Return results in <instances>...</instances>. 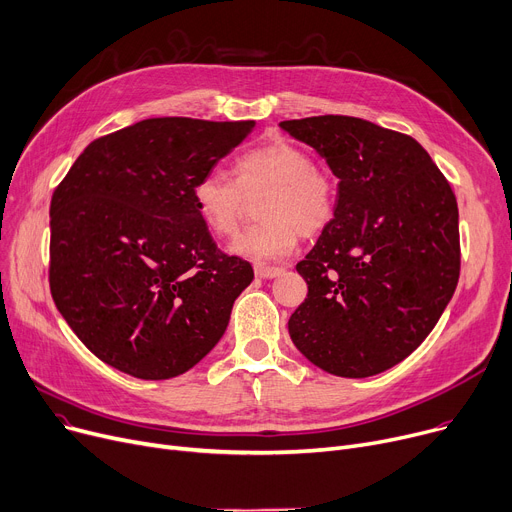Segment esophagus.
<instances>
[{
  "label": "esophagus",
  "mask_w": 512,
  "mask_h": 512,
  "mask_svg": "<svg viewBox=\"0 0 512 512\" xmlns=\"http://www.w3.org/2000/svg\"><path fill=\"white\" fill-rule=\"evenodd\" d=\"M254 273L258 279H277L283 275V268L281 266H264V264H258L254 268Z\"/></svg>",
  "instance_id": "esophagus-1"
}]
</instances>
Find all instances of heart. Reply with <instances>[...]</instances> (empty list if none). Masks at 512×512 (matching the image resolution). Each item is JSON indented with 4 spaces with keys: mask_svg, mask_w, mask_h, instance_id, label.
<instances>
[{
    "mask_svg": "<svg viewBox=\"0 0 512 512\" xmlns=\"http://www.w3.org/2000/svg\"><path fill=\"white\" fill-rule=\"evenodd\" d=\"M235 179L210 171L192 186V200L202 225L215 235H233L244 213L246 196L266 192L258 206L260 225L237 235L229 250L254 262L289 256L297 235H316L333 221L337 190L333 179L314 169L304 148L273 140L239 155Z\"/></svg>",
    "mask_w": 512,
    "mask_h": 512,
    "instance_id": "obj_1",
    "label": "heart"
}]
</instances>
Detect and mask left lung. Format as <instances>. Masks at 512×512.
I'll list each match as a JSON object with an SVG mask.
<instances>
[{"mask_svg": "<svg viewBox=\"0 0 512 512\" xmlns=\"http://www.w3.org/2000/svg\"><path fill=\"white\" fill-rule=\"evenodd\" d=\"M279 126L339 179L333 221L295 266L308 297L291 341L328 374H380L422 345L457 289V198L411 136L349 115Z\"/></svg>", "mask_w": 512, "mask_h": 512, "instance_id": "8db88e82", "label": "left lung"}]
</instances>
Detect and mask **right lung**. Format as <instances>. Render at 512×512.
<instances>
[{"instance_id": "right-lung-1", "label": "right lung", "mask_w": 512, "mask_h": 512, "mask_svg": "<svg viewBox=\"0 0 512 512\" xmlns=\"http://www.w3.org/2000/svg\"><path fill=\"white\" fill-rule=\"evenodd\" d=\"M252 130L254 122L142 119L90 142L53 192V302L107 366L175 378L225 335L254 270L217 250L192 186Z\"/></svg>"}]
</instances>
